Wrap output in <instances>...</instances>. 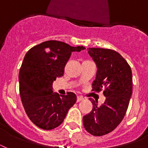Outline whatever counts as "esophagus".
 Instances as JSON below:
<instances>
[{"mask_svg": "<svg viewBox=\"0 0 148 148\" xmlns=\"http://www.w3.org/2000/svg\"><path fill=\"white\" fill-rule=\"evenodd\" d=\"M83 100L84 97H81V96H77V102H80V101H83Z\"/></svg>", "mask_w": 148, "mask_h": 148, "instance_id": "obj_1", "label": "esophagus"}]
</instances>
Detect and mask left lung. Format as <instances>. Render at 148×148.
Instances as JSON below:
<instances>
[{"mask_svg":"<svg viewBox=\"0 0 148 148\" xmlns=\"http://www.w3.org/2000/svg\"><path fill=\"white\" fill-rule=\"evenodd\" d=\"M88 53L97 66L93 90L104 89V103L90 99L93 109L84 116L86 131L94 136H102L114 131L121 122L132 95V72L125 59L110 49L89 48Z\"/></svg>","mask_w":148,"mask_h":148,"instance_id":"1","label":"left lung"}]
</instances>
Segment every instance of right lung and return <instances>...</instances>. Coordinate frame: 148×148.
Here are the masks:
<instances>
[{
  "mask_svg": "<svg viewBox=\"0 0 148 148\" xmlns=\"http://www.w3.org/2000/svg\"><path fill=\"white\" fill-rule=\"evenodd\" d=\"M83 46L71 47L62 41L47 40L33 47L24 56L19 72V90L27 115L36 126L51 130L62 124L76 103V95L53 92L52 84L62 77L72 52Z\"/></svg>",
  "mask_w": 148,
  "mask_h": 148,
  "instance_id": "obj_1",
  "label": "right lung"
}]
</instances>
